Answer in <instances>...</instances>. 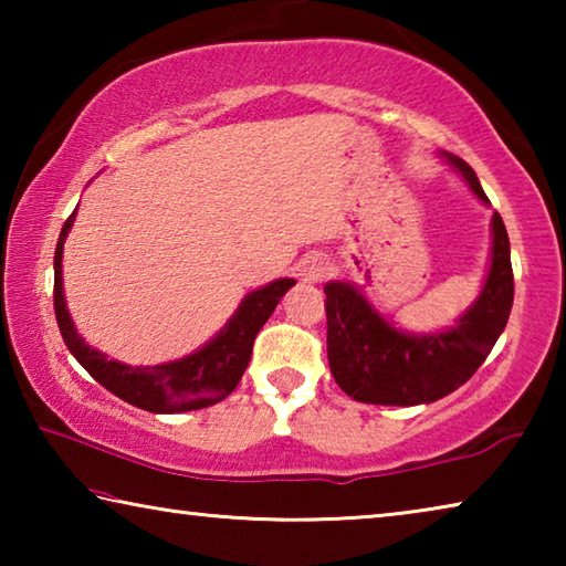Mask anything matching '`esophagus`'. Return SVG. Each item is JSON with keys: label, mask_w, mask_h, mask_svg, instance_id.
Here are the masks:
<instances>
[{"label": "esophagus", "mask_w": 566, "mask_h": 566, "mask_svg": "<svg viewBox=\"0 0 566 566\" xmlns=\"http://www.w3.org/2000/svg\"><path fill=\"white\" fill-rule=\"evenodd\" d=\"M329 262L324 256H306V260L300 264V282L304 284H319L324 276L329 274Z\"/></svg>", "instance_id": "obj_1"}]
</instances>
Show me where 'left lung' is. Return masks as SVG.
Here are the masks:
<instances>
[{
	"label": "left lung",
	"mask_w": 566,
	"mask_h": 566,
	"mask_svg": "<svg viewBox=\"0 0 566 566\" xmlns=\"http://www.w3.org/2000/svg\"><path fill=\"white\" fill-rule=\"evenodd\" d=\"M444 159L464 177L476 199L490 205L474 169L447 151ZM324 294L329 369L344 395L364 405H429L462 387L490 357L506 327L514 302L506 227L494 212L492 256L484 286L474 304L449 329L429 334L401 332L349 282H329Z\"/></svg>",
	"instance_id": "left-lung-1"
}]
</instances>
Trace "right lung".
Here are the masks:
<instances>
[{
  "label": "right lung",
  "mask_w": 566,
  "mask_h": 566,
  "mask_svg": "<svg viewBox=\"0 0 566 566\" xmlns=\"http://www.w3.org/2000/svg\"><path fill=\"white\" fill-rule=\"evenodd\" d=\"M74 217L76 209L64 222L54 252V314L62 339L66 349L74 354V359L112 395L129 401L132 407L155 411V415H179V411L205 409L232 395L244 375L249 357H252L256 334L264 327V322L272 317L274 306L280 304L286 290L296 282L276 280L262 286V290L249 292L234 312V317L227 322V327L189 357L155 364V367H129V364L109 359L102 352L92 349L80 337L70 310H66L62 286V252Z\"/></svg>",
  "instance_id": "add662e5"
}]
</instances>
